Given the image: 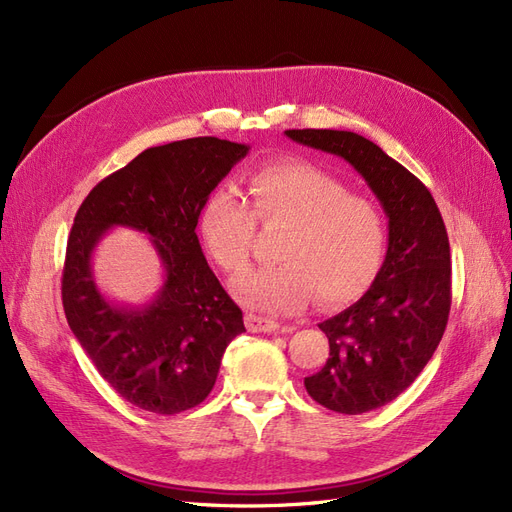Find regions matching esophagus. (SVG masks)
Wrapping results in <instances>:
<instances>
[{"mask_svg": "<svg viewBox=\"0 0 512 512\" xmlns=\"http://www.w3.org/2000/svg\"><path fill=\"white\" fill-rule=\"evenodd\" d=\"M245 324L252 333H273L280 329V322L273 318H267V316H258V314H247Z\"/></svg>", "mask_w": 512, "mask_h": 512, "instance_id": "1", "label": "esophagus"}]
</instances>
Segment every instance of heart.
Returning a JSON list of instances; mask_svg holds the SVG:
<instances>
[{
    "instance_id": "heart-1",
    "label": "heart",
    "mask_w": 512,
    "mask_h": 512,
    "mask_svg": "<svg viewBox=\"0 0 512 512\" xmlns=\"http://www.w3.org/2000/svg\"><path fill=\"white\" fill-rule=\"evenodd\" d=\"M245 203L228 188L215 190L200 211L207 252L230 275L252 265L256 220L286 226L277 265L243 277L237 299L269 314H294L314 299L342 305L359 299L382 265L386 228L369 198L307 160H277L247 177Z\"/></svg>"
}]
</instances>
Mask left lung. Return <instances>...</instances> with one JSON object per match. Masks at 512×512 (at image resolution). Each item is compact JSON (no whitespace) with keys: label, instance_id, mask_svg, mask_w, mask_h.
Returning <instances> with one entry per match:
<instances>
[{"label":"left lung","instance_id":"left-lung-1","mask_svg":"<svg viewBox=\"0 0 512 512\" xmlns=\"http://www.w3.org/2000/svg\"><path fill=\"white\" fill-rule=\"evenodd\" d=\"M354 166L389 215V247L363 297L318 327L329 359L305 389L320 406L363 414L404 393L436 352L451 312V247L431 192L365 136L286 130Z\"/></svg>","mask_w":512,"mask_h":512}]
</instances>
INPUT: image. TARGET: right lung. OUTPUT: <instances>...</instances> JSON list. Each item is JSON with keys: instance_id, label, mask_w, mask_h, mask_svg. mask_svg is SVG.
<instances>
[{"instance_id": "add662e5", "label": "right lung", "mask_w": 512, "mask_h": 512, "mask_svg": "<svg viewBox=\"0 0 512 512\" xmlns=\"http://www.w3.org/2000/svg\"><path fill=\"white\" fill-rule=\"evenodd\" d=\"M250 147L215 136L149 147L102 179L76 211L61 277L74 337L100 376L132 406L179 414L198 406L218 378L243 312L209 269L196 224L209 194ZM113 225L141 229L163 260L165 284L141 308L103 299L90 254Z\"/></svg>"}]
</instances>
